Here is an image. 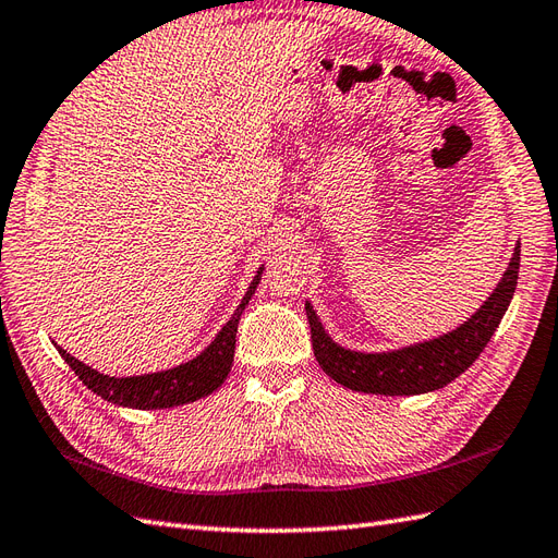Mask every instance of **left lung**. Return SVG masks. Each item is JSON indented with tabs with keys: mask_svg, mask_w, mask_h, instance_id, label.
Instances as JSON below:
<instances>
[{
	"mask_svg": "<svg viewBox=\"0 0 558 558\" xmlns=\"http://www.w3.org/2000/svg\"><path fill=\"white\" fill-rule=\"evenodd\" d=\"M521 243H515L505 275L493 293L473 315L457 329L440 333L428 341H418L384 352H362L336 343L324 329L315 307L305 301V312L312 331V348L322 369L336 384L355 392L372 396H424L452 384L478 360L511 303L515 281H519Z\"/></svg>",
	"mask_w": 558,
	"mask_h": 558,
	"instance_id": "obj_1",
	"label": "left lung"
}]
</instances>
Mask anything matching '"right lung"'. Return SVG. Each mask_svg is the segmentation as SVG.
<instances>
[{
    "mask_svg": "<svg viewBox=\"0 0 558 558\" xmlns=\"http://www.w3.org/2000/svg\"><path fill=\"white\" fill-rule=\"evenodd\" d=\"M265 265L257 267L246 295L241 298L234 315L222 326L210 345L203 348L194 360L182 362L170 369L151 372V374H137V376H108L89 364L75 360L73 355L57 345L59 355L65 364L77 374L92 392H97L106 402H113L118 407H130V410H170V407H180L196 402L201 398H208L210 392L220 388L229 372H232L234 362V348H236V326L241 319V312L246 310L248 301L253 298L257 283L263 279Z\"/></svg>",
    "mask_w": 558,
    "mask_h": 558,
    "instance_id": "add662e5",
    "label": "right lung"
}]
</instances>
